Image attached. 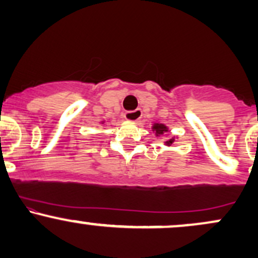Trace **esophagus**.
Listing matches in <instances>:
<instances>
[{
  "label": "esophagus",
  "mask_w": 258,
  "mask_h": 258,
  "mask_svg": "<svg viewBox=\"0 0 258 258\" xmlns=\"http://www.w3.org/2000/svg\"><path fill=\"white\" fill-rule=\"evenodd\" d=\"M142 117L141 109H136V110H130L125 112V119L128 121H138Z\"/></svg>",
  "instance_id": "obj_1"
}]
</instances>
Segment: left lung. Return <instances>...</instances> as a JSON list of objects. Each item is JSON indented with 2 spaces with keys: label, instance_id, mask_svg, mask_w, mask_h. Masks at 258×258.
<instances>
[{
  "label": "left lung",
  "instance_id": "obj_1",
  "mask_svg": "<svg viewBox=\"0 0 258 258\" xmlns=\"http://www.w3.org/2000/svg\"><path fill=\"white\" fill-rule=\"evenodd\" d=\"M153 130L156 132V136H160V135H164L165 132H167V127L165 125H162V123H155V125L153 126ZM173 143V138L168 139L166 142L167 146H170V144Z\"/></svg>",
  "mask_w": 258,
  "mask_h": 258
}]
</instances>
